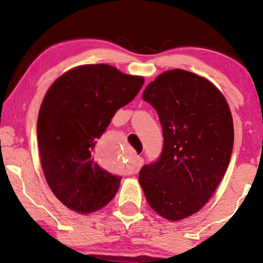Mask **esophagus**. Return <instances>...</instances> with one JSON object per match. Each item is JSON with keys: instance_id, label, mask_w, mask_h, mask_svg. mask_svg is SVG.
<instances>
[{"instance_id": "esophagus-1", "label": "esophagus", "mask_w": 263, "mask_h": 263, "mask_svg": "<svg viewBox=\"0 0 263 263\" xmlns=\"http://www.w3.org/2000/svg\"><path fill=\"white\" fill-rule=\"evenodd\" d=\"M143 164V159L141 157H136L135 158V164L134 166H133V170H132V174H138V172L140 171V168H141Z\"/></svg>"}]
</instances>
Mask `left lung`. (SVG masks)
<instances>
[{
  "instance_id": "obj_1",
  "label": "left lung",
  "mask_w": 263,
  "mask_h": 263,
  "mask_svg": "<svg viewBox=\"0 0 263 263\" xmlns=\"http://www.w3.org/2000/svg\"><path fill=\"white\" fill-rule=\"evenodd\" d=\"M142 99L157 110L164 148L157 163L141 168L139 182L157 214L182 220L208 202L228 170L233 147L231 110L217 86L183 69L158 75Z\"/></svg>"
}]
</instances>
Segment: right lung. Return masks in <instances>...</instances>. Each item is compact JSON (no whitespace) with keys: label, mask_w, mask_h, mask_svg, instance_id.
<instances>
[{"label":"right lung","mask_w":263,"mask_h":263,"mask_svg":"<svg viewBox=\"0 0 263 263\" xmlns=\"http://www.w3.org/2000/svg\"><path fill=\"white\" fill-rule=\"evenodd\" d=\"M143 82L109 64H84L46 91L37 122L39 157L50 189L69 210L92 213L116 195L122 177L100 167L93 156L111 118Z\"/></svg>","instance_id":"obj_1"}]
</instances>
